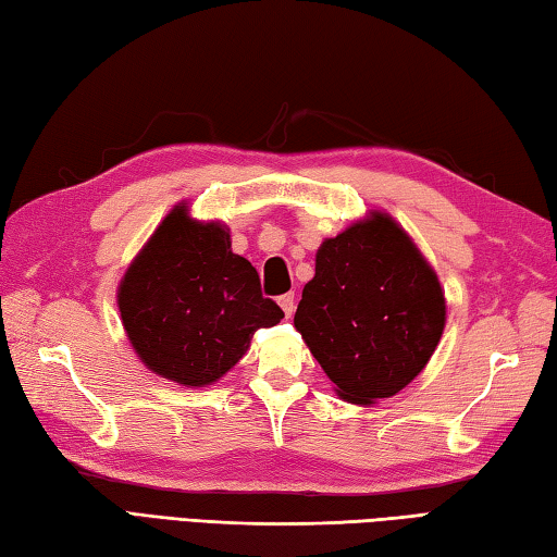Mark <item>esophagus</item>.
<instances>
[{
	"instance_id": "obj_1",
	"label": "esophagus",
	"mask_w": 557,
	"mask_h": 557,
	"mask_svg": "<svg viewBox=\"0 0 557 557\" xmlns=\"http://www.w3.org/2000/svg\"><path fill=\"white\" fill-rule=\"evenodd\" d=\"M278 306H281L283 312H286V318H290L293 310H296V298H293V293H286V296H281L278 298Z\"/></svg>"
}]
</instances>
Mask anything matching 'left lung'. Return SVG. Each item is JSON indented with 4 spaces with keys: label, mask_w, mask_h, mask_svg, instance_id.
Wrapping results in <instances>:
<instances>
[{
    "label": "left lung",
    "mask_w": 557,
    "mask_h": 557,
    "mask_svg": "<svg viewBox=\"0 0 557 557\" xmlns=\"http://www.w3.org/2000/svg\"><path fill=\"white\" fill-rule=\"evenodd\" d=\"M293 324L342 400L375 405L424 371L446 298L403 225L371 211L320 245Z\"/></svg>",
    "instance_id": "obj_1"
}]
</instances>
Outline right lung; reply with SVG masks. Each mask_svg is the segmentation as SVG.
I'll list each match as a JSON object with an SVG mask.
<instances>
[{"instance_id": "obj_1", "label": "right lung", "mask_w": 557, "mask_h": 557, "mask_svg": "<svg viewBox=\"0 0 557 557\" xmlns=\"http://www.w3.org/2000/svg\"><path fill=\"white\" fill-rule=\"evenodd\" d=\"M119 312L133 351L157 375L186 387L220 381L274 327L283 310L261 296L259 274L233 251L220 220L174 206L119 283Z\"/></svg>"}]
</instances>
